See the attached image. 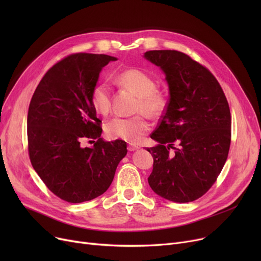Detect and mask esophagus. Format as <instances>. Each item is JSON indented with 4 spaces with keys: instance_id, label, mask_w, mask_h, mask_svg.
Returning a JSON list of instances; mask_svg holds the SVG:
<instances>
[{
    "instance_id": "1",
    "label": "esophagus",
    "mask_w": 261,
    "mask_h": 261,
    "mask_svg": "<svg viewBox=\"0 0 261 261\" xmlns=\"http://www.w3.org/2000/svg\"><path fill=\"white\" fill-rule=\"evenodd\" d=\"M138 149H139V146L132 145V144L128 145V150H129V151H134V150H138Z\"/></svg>"
}]
</instances>
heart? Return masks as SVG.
<instances>
[{"instance_id": "heart-1", "label": "heart", "mask_w": 261, "mask_h": 261, "mask_svg": "<svg viewBox=\"0 0 261 261\" xmlns=\"http://www.w3.org/2000/svg\"><path fill=\"white\" fill-rule=\"evenodd\" d=\"M118 85L128 88L139 96L135 103L134 111L144 113L148 117L160 116L166 108V98L156 91V82L148 74L136 68H128L119 72L115 76ZM91 101L96 112L107 115L111 110V89L106 82L96 85L91 94ZM150 126L142 114L131 117H114L105 125V131L108 138L119 139L130 143L138 142L145 135Z\"/></svg>"}]
</instances>
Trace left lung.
<instances>
[{
  "instance_id": "1",
  "label": "left lung",
  "mask_w": 261,
  "mask_h": 261,
  "mask_svg": "<svg viewBox=\"0 0 261 261\" xmlns=\"http://www.w3.org/2000/svg\"><path fill=\"white\" fill-rule=\"evenodd\" d=\"M144 57L162 68L169 88L165 113L150 135L159 145L147 148L153 156L148 183L169 201H195L207 193L226 162L228 102L215 76L188 55L162 49L146 51Z\"/></svg>"
}]
</instances>
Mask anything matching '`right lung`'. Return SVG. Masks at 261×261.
Wrapping results in <instances>:
<instances>
[{
	"instance_id": "obj_1",
	"label": "right lung",
	"mask_w": 261,
	"mask_h": 261,
	"mask_svg": "<svg viewBox=\"0 0 261 261\" xmlns=\"http://www.w3.org/2000/svg\"><path fill=\"white\" fill-rule=\"evenodd\" d=\"M117 60L77 53L54 64L41 79L27 114L32 165L46 187L70 203L90 201L111 185L126 142H105L91 101L101 68ZM90 139L91 148L80 143Z\"/></svg>"
}]
</instances>
